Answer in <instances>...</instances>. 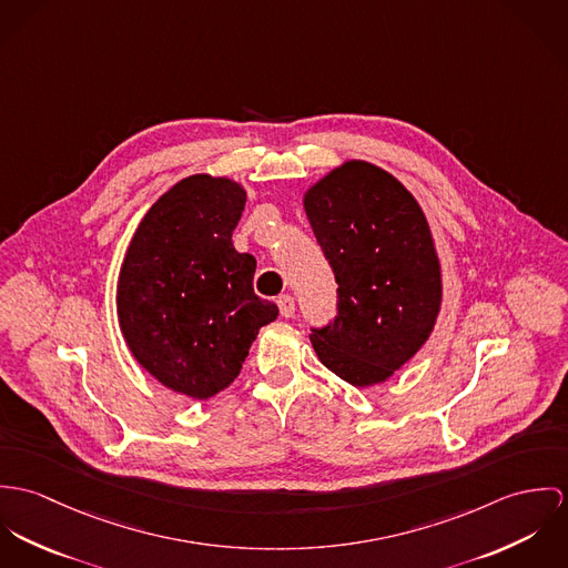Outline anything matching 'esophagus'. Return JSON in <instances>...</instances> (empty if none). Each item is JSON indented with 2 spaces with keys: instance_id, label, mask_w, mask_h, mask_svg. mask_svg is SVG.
<instances>
[{
  "instance_id": "esophagus-1",
  "label": "esophagus",
  "mask_w": 568,
  "mask_h": 568,
  "mask_svg": "<svg viewBox=\"0 0 568 568\" xmlns=\"http://www.w3.org/2000/svg\"><path fill=\"white\" fill-rule=\"evenodd\" d=\"M276 305H278V310H281V315H283V317H292L294 312H296V303H294V298H292V296H281V298L276 301Z\"/></svg>"
}]
</instances>
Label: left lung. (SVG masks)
<instances>
[{"label":"left lung","mask_w":568,"mask_h":568,"mask_svg":"<svg viewBox=\"0 0 568 568\" xmlns=\"http://www.w3.org/2000/svg\"><path fill=\"white\" fill-rule=\"evenodd\" d=\"M337 281V317L312 333L317 359L355 387L403 368L442 307V265L425 211L398 179L359 159L303 195Z\"/></svg>","instance_id":"8db88e82"}]
</instances>
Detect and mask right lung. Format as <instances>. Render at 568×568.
Returning a JSON list of instances; mask_svg holds the SVG:
<instances>
[{"instance_id":"obj_1","label":"right lung","mask_w":568,"mask_h":568,"mask_svg":"<svg viewBox=\"0 0 568 568\" xmlns=\"http://www.w3.org/2000/svg\"><path fill=\"white\" fill-rule=\"evenodd\" d=\"M244 206L237 181L187 176L148 209L120 267L115 303L128 351L193 400L226 389L258 328L278 315L254 294L253 254L231 242Z\"/></svg>"}]
</instances>
